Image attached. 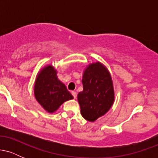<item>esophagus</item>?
I'll use <instances>...</instances> for the list:
<instances>
[{"instance_id":"1","label":"esophagus","mask_w":158,"mask_h":158,"mask_svg":"<svg viewBox=\"0 0 158 158\" xmlns=\"http://www.w3.org/2000/svg\"><path fill=\"white\" fill-rule=\"evenodd\" d=\"M71 94H72V95H73V97H74V99H76V98H77V92L76 91H72L71 92Z\"/></svg>"}]
</instances>
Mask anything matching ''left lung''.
I'll return each instance as SVG.
<instances>
[{"label": "left lung", "instance_id": "left-lung-1", "mask_svg": "<svg viewBox=\"0 0 158 158\" xmlns=\"http://www.w3.org/2000/svg\"><path fill=\"white\" fill-rule=\"evenodd\" d=\"M83 90L78 94L81 116L94 122L110 109L114 99L113 83L108 70L100 62L90 64L82 77Z\"/></svg>", "mask_w": 158, "mask_h": 158}]
</instances>
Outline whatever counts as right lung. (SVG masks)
I'll use <instances>...</instances> for the list:
<instances>
[{"instance_id": "obj_1", "label": "right lung", "mask_w": 158, "mask_h": 158, "mask_svg": "<svg viewBox=\"0 0 158 158\" xmlns=\"http://www.w3.org/2000/svg\"><path fill=\"white\" fill-rule=\"evenodd\" d=\"M35 99L47 111L52 113L65 101L73 99L66 86L58 79L51 65L40 72L34 88Z\"/></svg>"}]
</instances>
